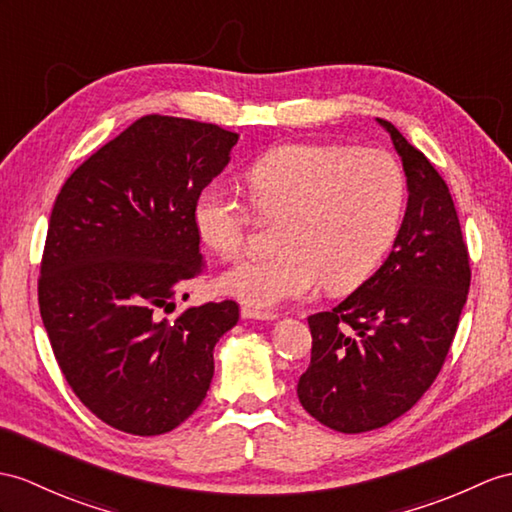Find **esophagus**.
<instances>
[{"label": "esophagus", "instance_id": "1", "mask_svg": "<svg viewBox=\"0 0 512 512\" xmlns=\"http://www.w3.org/2000/svg\"><path fill=\"white\" fill-rule=\"evenodd\" d=\"M241 317H243V319H258V321H273V319H278L276 313H265V310H256V308H249V306H243V308H241Z\"/></svg>", "mask_w": 512, "mask_h": 512}]
</instances>
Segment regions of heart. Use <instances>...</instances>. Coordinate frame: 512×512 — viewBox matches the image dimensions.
I'll use <instances>...</instances> for the list:
<instances>
[{
  "mask_svg": "<svg viewBox=\"0 0 512 512\" xmlns=\"http://www.w3.org/2000/svg\"><path fill=\"white\" fill-rule=\"evenodd\" d=\"M245 180L260 217H284L280 254L241 260L223 273L221 289L260 310L304 299L319 282L330 293L363 284L389 249L406 199L400 162L382 149L280 145L256 158ZM193 223L204 245L234 258L252 210L221 184H208L195 197Z\"/></svg>",
  "mask_w": 512,
  "mask_h": 512,
  "instance_id": "obj_1",
  "label": "heart"
}]
</instances>
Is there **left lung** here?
<instances>
[{"mask_svg":"<svg viewBox=\"0 0 512 512\" xmlns=\"http://www.w3.org/2000/svg\"><path fill=\"white\" fill-rule=\"evenodd\" d=\"M402 158L408 204L393 252L339 306L308 317L310 365L297 397L336 432L386 426L439 376L467 302L471 269L445 180L393 123L378 119Z\"/></svg>","mask_w":512,"mask_h":512,"instance_id":"left-lung-1","label":"left lung"}]
</instances>
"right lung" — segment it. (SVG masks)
Here are the masks:
<instances>
[{"label":"right lung","instance_id":"add662e5","mask_svg":"<svg viewBox=\"0 0 512 512\" xmlns=\"http://www.w3.org/2000/svg\"><path fill=\"white\" fill-rule=\"evenodd\" d=\"M236 141L215 123L141 117L84 160L54 202L43 326L73 393L121 432L156 436L189 419L210 389L217 341L239 321L232 299L167 317L204 271L195 197Z\"/></svg>","mask_w":512,"mask_h":512}]
</instances>
